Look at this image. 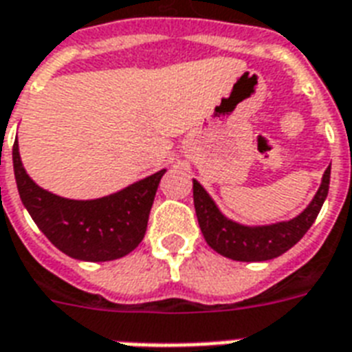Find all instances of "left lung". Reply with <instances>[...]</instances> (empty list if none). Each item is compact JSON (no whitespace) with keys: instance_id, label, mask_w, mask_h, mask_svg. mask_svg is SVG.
Listing matches in <instances>:
<instances>
[{"instance_id":"left-lung-1","label":"left lung","mask_w":352,"mask_h":352,"mask_svg":"<svg viewBox=\"0 0 352 352\" xmlns=\"http://www.w3.org/2000/svg\"><path fill=\"white\" fill-rule=\"evenodd\" d=\"M331 168L325 170L322 184L311 204L298 217L267 226H245L226 219L206 190L193 181V204L204 239L217 254L234 261H268L292 248L307 234L329 193Z\"/></svg>"}]
</instances>
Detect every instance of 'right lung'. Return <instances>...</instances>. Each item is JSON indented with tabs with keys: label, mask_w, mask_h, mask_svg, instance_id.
I'll list each match as a JSON object with an SVG mask.
<instances>
[{
	"label": "right lung",
	"mask_w": 352,
	"mask_h": 352,
	"mask_svg": "<svg viewBox=\"0 0 352 352\" xmlns=\"http://www.w3.org/2000/svg\"><path fill=\"white\" fill-rule=\"evenodd\" d=\"M16 184L21 203L58 250L80 261H113L135 250L148 228L149 210L166 170L120 192L93 201L58 197L36 184L12 148Z\"/></svg>",
	"instance_id": "obj_1"
}]
</instances>
